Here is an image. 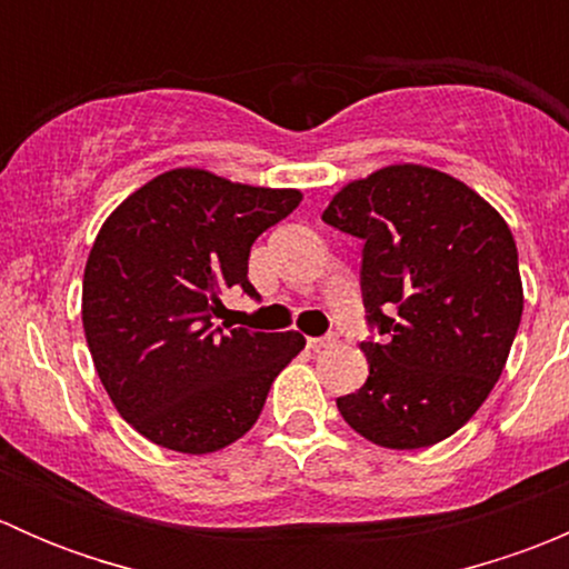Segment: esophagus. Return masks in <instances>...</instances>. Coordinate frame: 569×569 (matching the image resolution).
<instances>
[{"label":"esophagus","mask_w":569,"mask_h":569,"mask_svg":"<svg viewBox=\"0 0 569 569\" xmlns=\"http://www.w3.org/2000/svg\"><path fill=\"white\" fill-rule=\"evenodd\" d=\"M308 347H311L313 352H321V349H330V347H336V336H325V338H308Z\"/></svg>","instance_id":"34e87169"}]
</instances>
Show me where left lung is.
Instances as JSON below:
<instances>
[{"label": "left lung", "instance_id": "8db88e82", "mask_svg": "<svg viewBox=\"0 0 569 569\" xmlns=\"http://www.w3.org/2000/svg\"><path fill=\"white\" fill-rule=\"evenodd\" d=\"M321 220L363 239V297L380 343L369 380L338 396L343 421L382 449L455 435L496 388L523 317L507 220L427 164H388L343 183Z\"/></svg>", "mask_w": 569, "mask_h": 569}]
</instances>
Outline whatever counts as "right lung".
<instances>
[{"mask_svg": "<svg viewBox=\"0 0 569 569\" xmlns=\"http://www.w3.org/2000/svg\"><path fill=\"white\" fill-rule=\"evenodd\" d=\"M300 189L176 168L101 226L82 280V325L114 410L151 443L211 455L258 421L306 338L217 327L222 291L244 289L250 248L300 206Z\"/></svg>", "mask_w": 569, "mask_h": 569, "instance_id": "1", "label": "right lung"}]
</instances>
